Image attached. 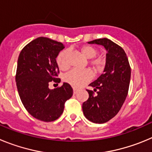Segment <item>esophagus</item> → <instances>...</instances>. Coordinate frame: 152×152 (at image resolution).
I'll return each mask as SVG.
<instances>
[{
	"mask_svg": "<svg viewBox=\"0 0 152 152\" xmlns=\"http://www.w3.org/2000/svg\"><path fill=\"white\" fill-rule=\"evenodd\" d=\"M77 89H75V88H73V94H77Z\"/></svg>",
	"mask_w": 152,
	"mask_h": 152,
	"instance_id": "esophagus-1",
	"label": "esophagus"
}]
</instances>
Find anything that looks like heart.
<instances>
[{
    "instance_id": "obj_1",
    "label": "heart",
    "mask_w": 152,
    "mask_h": 152,
    "mask_svg": "<svg viewBox=\"0 0 152 152\" xmlns=\"http://www.w3.org/2000/svg\"><path fill=\"white\" fill-rule=\"evenodd\" d=\"M82 54L88 59H91L97 55V49L91 45H84L80 49ZM69 51L67 49L61 51L56 58V62L60 69H67L69 66ZM92 68L95 72H100L103 70L105 64V61L102 58H96L91 59L90 61ZM93 78V73L88 69L77 70L72 69L64 74L63 80L64 82L72 86L73 88H79L88 84Z\"/></svg>"
}]
</instances>
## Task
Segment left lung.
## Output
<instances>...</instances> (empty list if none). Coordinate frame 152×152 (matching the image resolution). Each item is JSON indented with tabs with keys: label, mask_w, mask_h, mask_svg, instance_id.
<instances>
[{
	"label": "left lung",
	"mask_w": 152,
	"mask_h": 152,
	"mask_svg": "<svg viewBox=\"0 0 152 152\" xmlns=\"http://www.w3.org/2000/svg\"><path fill=\"white\" fill-rule=\"evenodd\" d=\"M88 44L103 45L107 50L103 73L89 86L97 92L87 90L89 98L84 102L82 110L88 120L104 123L110 120L120 110L128 94L131 68L128 58L122 47L107 38L88 42Z\"/></svg>",
	"instance_id": "8db88e82"
}]
</instances>
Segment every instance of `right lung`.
I'll return each instance as SVG.
<instances>
[{"instance_id":"add662e5","label":"right lung","mask_w":152,"mask_h":152,"mask_svg":"<svg viewBox=\"0 0 152 152\" xmlns=\"http://www.w3.org/2000/svg\"><path fill=\"white\" fill-rule=\"evenodd\" d=\"M64 48L59 42L39 37L24 47L19 56L16 74L19 96L29 113L41 121L58 119L64 103L73 95L67 83L60 88H49L52 80L60 81L56 77L59 72L56 58Z\"/></svg>"}]
</instances>
